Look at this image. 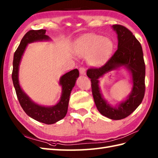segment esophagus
Listing matches in <instances>:
<instances>
[{
	"mask_svg": "<svg viewBox=\"0 0 158 158\" xmlns=\"http://www.w3.org/2000/svg\"><path fill=\"white\" fill-rule=\"evenodd\" d=\"M79 72L81 75H85L86 74V69L84 67H80L79 68Z\"/></svg>",
	"mask_w": 158,
	"mask_h": 158,
	"instance_id": "esophagus-1",
	"label": "esophagus"
}]
</instances>
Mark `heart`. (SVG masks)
I'll return each instance as SVG.
<instances>
[{"label":"heart","instance_id":"1","mask_svg":"<svg viewBox=\"0 0 158 158\" xmlns=\"http://www.w3.org/2000/svg\"><path fill=\"white\" fill-rule=\"evenodd\" d=\"M113 49V43L103 36L85 35L80 38L76 52L80 57H88L90 64L101 66L107 60Z\"/></svg>","mask_w":158,"mask_h":158}]
</instances>
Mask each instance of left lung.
I'll return each instance as SVG.
<instances>
[{"mask_svg": "<svg viewBox=\"0 0 158 158\" xmlns=\"http://www.w3.org/2000/svg\"><path fill=\"white\" fill-rule=\"evenodd\" d=\"M112 27L118 34V49L101 67L89 68L86 75L90 78L92 93L97 110L104 116L117 120L128 117L141 103L145 92V65L141 43L132 31L122 25L115 24ZM120 66H124L131 72L133 87L128 99L118 108H113L106 103L101 95L98 78Z\"/></svg>", "mask_w": 158, "mask_h": 158, "instance_id": "left-lung-1", "label": "left lung"}]
</instances>
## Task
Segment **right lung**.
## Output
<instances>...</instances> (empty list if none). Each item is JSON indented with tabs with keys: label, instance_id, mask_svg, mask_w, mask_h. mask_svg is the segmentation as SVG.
I'll list each match as a JSON object with an SVG mask.
<instances>
[{
	"label": "right lung",
	"instance_id": "obj_1",
	"mask_svg": "<svg viewBox=\"0 0 158 158\" xmlns=\"http://www.w3.org/2000/svg\"><path fill=\"white\" fill-rule=\"evenodd\" d=\"M46 30H31L27 31L22 38L18 48L13 56L12 80L15 87L19 102L23 111L27 115L38 122L46 124H52L64 118L68 111L69 95L74 86L76 80L79 76V72L74 69L66 73L60 79L59 84L62 86L61 99L57 104L52 107H43L38 106L30 100L21 89L18 80L19 65L22 55L27 44L38 40H49L47 35Z\"/></svg>",
	"mask_w": 158,
	"mask_h": 158
}]
</instances>
